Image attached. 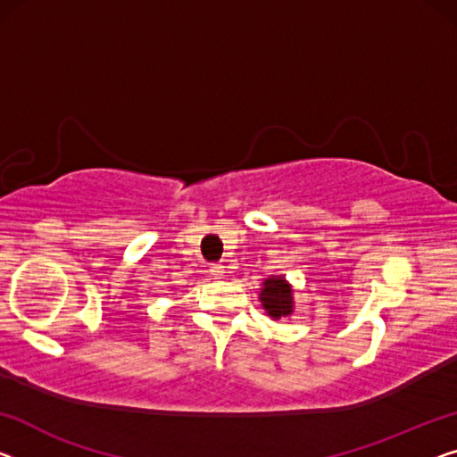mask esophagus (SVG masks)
<instances>
[{"mask_svg":"<svg viewBox=\"0 0 457 457\" xmlns=\"http://www.w3.org/2000/svg\"><path fill=\"white\" fill-rule=\"evenodd\" d=\"M209 272L215 278H223V277H226V272H228V267H226V264H213V267L209 269Z\"/></svg>","mask_w":457,"mask_h":457,"instance_id":"34e87169","label":"esophagus"}]
</instances>
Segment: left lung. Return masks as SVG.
I'll list each match as a JSON object with an SVG mask.
<instances>
[{
  "label": "left lung",
  "mask_w": 457,
  "mask_h": 457,
  "mask_svg": "<svg viewBox=\"0 0 457 457\" xmlns=\"http://www.w3.org/2000/svg\"><path fill=\"white\" fill-rule=\"evenodd\" d=\"M262 305L272 318H285L294 310V302H291V287L285 283L283 277H270L264 281L262 287Z\"/></svg>",
  "instance_id": "8db88e82"
}]
</instances>
